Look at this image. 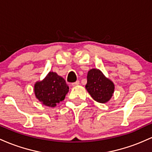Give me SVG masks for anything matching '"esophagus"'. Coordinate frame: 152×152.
<instances>
[{
  "label": "esophagus",
  "instance_id": "esophagus-1",
  "mask_svg": "<svg viewBox=\"0 0 152 152\" xmlns=\"http://www.w3.org/2000/svg\"><path fill=\"white\" fill-rule=\"evenodd\" d=\"M80 84V81H76L75 83H72V86H73V87H75V86H77L78 85Z\"/></svg>",
  "mask_w": 152,
  "mask_h": 152
}]
</instances>
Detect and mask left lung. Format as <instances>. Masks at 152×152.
<instances>
[{"label": "left lung", "mask_w": 152, "mask_h": 152, "mask_svg": "<svg viewBox=\"0 0 152 152\" xmlns=\"http://www.w3.org/2000/svg\"><path fill=\"white\" fill-rule=\"evenodd\" d=\"M85 88L94 100L105 103L113 96L115 85L100 69L93 68L88 72Z\"/></svg>", "instance_id": "8db88e82"}]
</instances>
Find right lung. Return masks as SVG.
<instances>
[{
    "instance_id": "obj_1",
    "label": "right lung",
    "mask_w": 152,
    "mask_h": 152,
    "mask_svg": "<svg viewBox=\"0 0 152 152\" xmlns=\"http://www.w3.org/2000/svg\"><path fill=\"white\" fill-rule=\"evenodd\" d=\"M68 92L69 87L64 78L54 72L50 71L42 80L34 84L36 98L48 107H55L64 100Z\"/></svg>"
}]
</instances>
